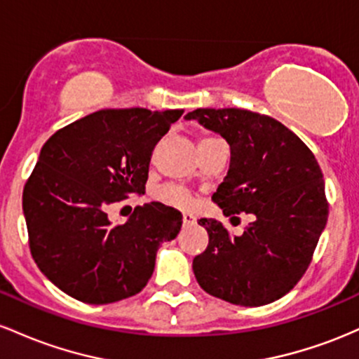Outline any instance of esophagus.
Here are the masks:
<instances>
[{
	"mask_svg": "<svg viewBox=\"0 0 359 359\" xmlns=\"http://www.w3.org/2000/svg\"><path fill=\"white\" fill-rule=\"evenodd\" d=\"M183 224H184V225H191V224H195V217H193L191 213L184 212V213H183Z\"/></svg>",
	"mask_w": 359,
	"mask_h": 359,
	"instance_id": "1",
	"label": "esophagus"
}]
</instances>
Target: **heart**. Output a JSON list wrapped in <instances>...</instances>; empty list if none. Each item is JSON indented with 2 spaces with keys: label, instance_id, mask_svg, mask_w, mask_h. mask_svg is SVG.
I'll return each mask as SVG.
<instances>
[{
  "label": "heart",
  "instance_id": "obj_1",
  "mask_svg": "<svg viewBox=\"0 0 359 359\" xmlns=\"http://www.w3.org/2000/svg\"><path fill=\"white\" fill-rule=\"evenodd\" d=\"M217 144H222V140H219L217 137H212V135L201 137L198 140V152L207 151V149L217 146ZM159 198L166 201L169 205H175V207H188V205L191 203L190 195H188L187 191L181 190V188H176V187L163 188V190L159 191Z\"/></svg>",
  "mask_w": 359,
  "mask_h": 359
}]
</instances>
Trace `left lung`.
Returning <instances> with one entry per match:
<instances>
[{"mask_svg":"<svg viewBox=\"0 0 359 359\" xmlns=\"http://www.w3.org/2000/svg\"><path fill=\"white\" fill-rule=\"evenodd\" d=\"M187 118L219 132L231 146V168L212 200L227 217L252 215L241 236L219 220H198L208 232V245L193 259L196 281L231 304H271L307 271L327 222L319 163L304 140L273 116L198 108Z\"/></svg>","mask_w":359,"mask_h":359,"instance_id":"8db88e82","label":"left lung"}]
</instances>
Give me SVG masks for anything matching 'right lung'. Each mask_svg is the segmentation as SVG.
<instances>
[{
  "mask_svg": "<svg viewBox=\"0 0 359 359\" xmlns=\"http://www.w3.org/2000/svg\"><path fill=\"white\" fill-rule=\"evenodd\" d=\"M181 115L107 108L43 144L23 188L28 245L40 271L72 299L102 305L135 295L152 276L159 244L178 236L183 215L159 201L118 225L107 208L146 191L152 149Z\"/></svg>",
  "mask_w": 359,
  "mask_h": 359,
  "instance_id": "obj_1",
  "label": "right lung"
}]
</instances>
